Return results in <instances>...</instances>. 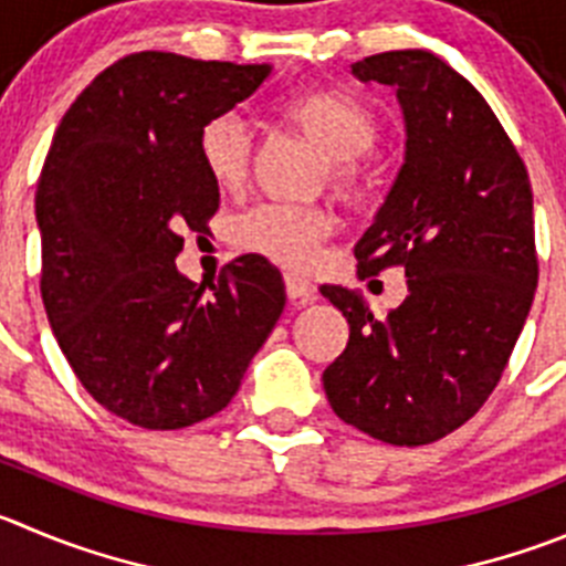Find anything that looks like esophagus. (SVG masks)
Wrapping results in <instances>:
<instances>
[{
  "mask_svg": "<svg viewBox=\"0 0 566 566\" xmlns=\"http://www.w3.org/2000/svg\"><path fill=\"white\" fill-rule=\"evenodd\" d=\"M284 290H287V298L298 301V304H310L318 293V287L298 273H284Z\"/></svg>",
  "mask_w": 566,
  "mask_h": 566,
  "instance_id": "1",
  "label": "esophagus"
}]
</instances>
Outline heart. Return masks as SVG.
<instances>
[{
  "label": "heart",
  "mask_w": 566,
  "mask_h": 566,
  "mask_svg": "<svg viewBox=\"0 0 566 566\" xmlns=\"http://www.w3.org/2000/svg\"><path fill=\"white\" fill-rule=\"evenodd\" d=\"M282 114L324 156L326 178L343 198H357L368 181L366 153L377 142V116L355 94L310 88L282 105ZM198 158L223 192L242 187L251 164V136L237 114H218L198 134ZM332 220L315 206H256L234 223V242L279 265L310 268Z\"/></svg>",
  "instance_id": "b5f03b06"
}]
</instances>
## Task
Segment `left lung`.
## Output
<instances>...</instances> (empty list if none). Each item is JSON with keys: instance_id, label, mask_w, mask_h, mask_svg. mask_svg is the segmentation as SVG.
<instances>
[{"instance_id": "left-lung-1", "label": "left lung", "mask_w": 566, "mask_h": 566, "mask_svg": "<svg viewBox=\"0 0 566 566\" xmlns=\"http://www.w3.org/2000/svg\"><path fill=\"white\" fill-rule=\"evenodd\" d=\"M352 75L396 88L405 119V161L355 256L360 276L402 265L408 295L374 318L360 290L321 287L348 321L324 390L346 424L419 447L472 419L503 377L538 282L533 192L494 111L447 61L394 50Z\"/></svg>"}]
</instances>
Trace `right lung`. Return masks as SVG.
I'll return each instance as SVG.
<instances>
[{"mask_svg":"<svg viewBox=\"0 0 566 566\" xmlns=\"http://www.w3.org/2000/svg\"><path fill=\"white\" fill-rule=\"evenodd\" d=\"M268 75L271 63L123 57L72 103L41 170L46 318L83 388L145 430L220 413L284 310L265 256L234 259L209 290L176 265L181 229L200 231L220 206L200 128Z\"/></svg>","mask_w":566,"mask_h":566,"instance_id":"add662e5","label":"right lung"}]
</instances>
